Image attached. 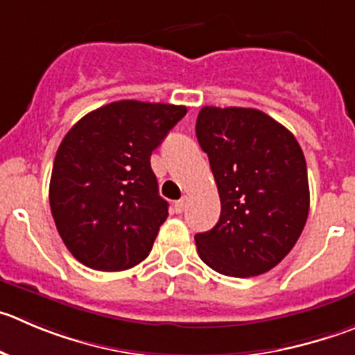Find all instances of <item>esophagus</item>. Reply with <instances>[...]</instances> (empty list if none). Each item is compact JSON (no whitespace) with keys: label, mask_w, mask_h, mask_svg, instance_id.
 <instances>
[{"label":"esophagus","mask_w":355,"mask_h":355,"mask_svg":"<svg viewBox=\"0 0 355 355\" xmlns=\"http://www.w3.org/2000/svg\"><path fill=\"white\" fill-rule=\"evenodd\" d=\"M187 204H188V198L183 197V198H181V200H178L174 204V211L178 212V214H183L184 209H187Z\"/></svg>","instance_id":"34e87169"}]
</instances>
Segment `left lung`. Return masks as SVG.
<instances>
[{
	"label": "left lung",
	"mask_w": 355,
	"mask_h": 355,
	"mask_svg": "<svg viewBox=\"0 0 355 355\" xmlns=\"http://www.w3.org/2000/svg\"><path fill=\"white\" fill-rule=\"evenodd\" d=\"M195 132L221 200L214 228L195 235L198 256L228 277L268 272L295 248L309 218L306 162L298 141L252 107L204 106Z\"/></svg>",
	"instance_id": "8db88e82"
}]
</instances>
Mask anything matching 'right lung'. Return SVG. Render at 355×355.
Instances as JSON below:
<instances>
[{
    "mask_svg": "<svg viewBox=\"0 0 355 355\" xmlns=\"http://www.w3.org/2000/svg\"><path fill=\"white\" fill-rule=\"evenodd\" d=\"M184 114V106L116 101L64 136L49 198L57 232L80 263L120 272L150 254L168 216L150 157Z\"/></svg>",
    "mask_w": 355,
    "mask_h": 355,
    "instance_id": "obj_1",
    "label": "right lung"
}]
</instances>
